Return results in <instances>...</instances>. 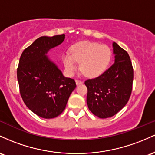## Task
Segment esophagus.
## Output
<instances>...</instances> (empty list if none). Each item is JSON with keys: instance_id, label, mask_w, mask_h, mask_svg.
I'll use <instances>...</instances> for the list:
<instances>
[{"instance_id": "34e87169", "label": "esophagus", "mask_w": 155, "mask_h": 155, "mask_svg": "<svg viewBox=\"0 0 155 155\" xmlns=\"http://www.w3.org/2000/svg\"><path fill=\"white\" fill-rule=\"evenodd\" d=\"M75 83H76V85H77V86H78V85H81V84H82V83H83L82 81H78V80H76V81H75Z\"/></svg>"}]
</instances>
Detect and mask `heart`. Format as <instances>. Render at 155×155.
Instances as JSON below:
<instances>
[{
    "instance_id": "heart-1",
    "label": "heart",
    "mask_w": 155,
    "mask_h": 155,
    "mask_svg": "<svg viewBox=\"0 0 155 155\" xmlns=\"http://www.w3.org/2000/svg\"><path fill=\"white\" fill-rule=\"evenodd\" d=\"M111 60V50L106 45H100L96 42L81 41L70 48V53L62 56L66 72L69 76L74 75L78 64L89 78L101 75L108 67Z\"/></svg>"
}]
</instances>
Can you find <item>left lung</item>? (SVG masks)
Wrapping results in <instances>:
<instances>
[{
  "mask_svg": "<svg viewBox=\"0 0 155 155\" xmlns=\"http://www.w3.org/2000/svg\"><path fill=\"white\" fill-rule=\"evenodd\" d=\"M114 62L101 75L85 81L87 105L101 119L116 115L126 105L131 95L133 69L128 53L113 42Z\"/></svg>",
  "mask_w": 155,
  "mask_h": 155,
  "instance_id": "1",
  "label": "left lung"
}]
</instances>
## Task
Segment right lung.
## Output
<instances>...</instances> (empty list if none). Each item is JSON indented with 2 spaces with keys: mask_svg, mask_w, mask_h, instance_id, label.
<instances>
[{
  "mask_svg": "<svg viewBox=\"0 0 155 155\" xmlns=\"http://www.w3.org/2000/svg\"><path fill=\"white\" fill-rule=\"evenodd\" d=\"M64 39V34L41 36L24 50L19 61L17 81L22 100L33 113L44 119L60 115L76 87L74 80L64 77L48 55Z\"/></svg>",
  "mask_w": 155,
  "mask_h": 155,
  "instance_id": "right-lung-1",
  "label": "right lung"
}]
</instances>
